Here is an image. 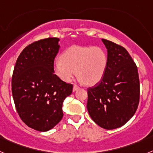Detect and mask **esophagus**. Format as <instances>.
Listing matches in <instances>:
<instances>
[{"label":"esophagus","instance_id":"1","mask_svg":"<svg viewBox=\"0 0 153 153\" xmlns=\"http://www.w3.org/2000/svg\"><path fill=\"white\" fill-rule=\"evenodd\" d=\"M79 89V87L78 86H76V85H74V89H73V90L74 91H76V90H78Z\"/></svg>","mask_w":153,"mask_h":153}]
</instances>
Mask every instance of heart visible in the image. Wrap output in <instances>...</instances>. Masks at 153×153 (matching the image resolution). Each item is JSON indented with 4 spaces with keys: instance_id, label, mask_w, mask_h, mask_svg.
Wrapping results in <instances>:
<instances>
[{
    "instance_id": "obj_1",
    "label": "heart",
    "mask_w": 153,
    "mask_h": 153,
    "mask_svg": "<svg viewBox=\"0 0 153 153\" xmlns=\"http://www.w3.org/2000/svg\"><path fill=\"white\" fill-rule=\"evenodd\" d=\"M107 64V55L101 47L74 45L63 51L53 63V70L65 83L71 82L76 74L80 82L93 86L102 79Z\"/></svg>"
}]
</instances>
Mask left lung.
Segmentation results:
<instances>
[{
  "label": "left lung",
  "mask_w": 153,
  "mask_h": 153,
  "mask_svg": "<svg viewBox=\"0 0 153 153\" xmlns=\"http://www.w3.org/2000/svg\"><path fill=\"white\" fill-rule=\"evenodd\" d=\"M107 51L108 64L100 83L87 90V110L92 120L106 129L126 123L140 101V79L136 63L126 50L102 39Z\"/></svg>",
  "instance_id": "obj_1"
}]
</instances>
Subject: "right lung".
<instances>
[{
	"mask_svg": "<svg viewBox=\"0 0 153 153\" xmlns=\"http://www.w3.org/2000/svg\"><path fill=\"white\" fill-rule=\"evenodd\" d=\"M60 39H43L30 44L19 55L12 76V95L23 122L40 132L60 123L65 98L73 85L56 76L53 67Z\"/></svg>",
	"mask_w": 153,
	"mask_h": 153,
	"instance_id": "add662e5",
	"label": "right lung"
}]
</instances>
